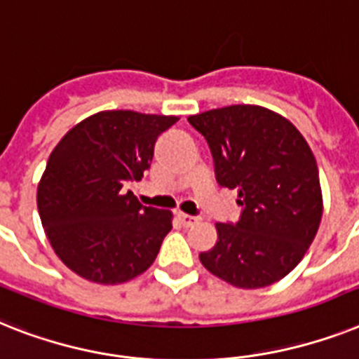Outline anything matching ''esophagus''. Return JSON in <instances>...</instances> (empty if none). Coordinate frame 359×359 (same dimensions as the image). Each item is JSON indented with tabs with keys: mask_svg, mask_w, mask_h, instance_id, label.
Instances as JSON below:
<instances>
[{
	"mask_svg": "<svg viewBox=\"0 0 359 359\" xmlns=\"http://www.w3.org/2000/svg\"><path fill=\"white\" fill-rule=\"evenodd\" d=\"M177 217H179V221L184 226H191L197 223V217H194V215H189V214H182V212H179V214H177Z\"/></svg>",
	"mask_w": 359,
	"mask_h": 359,
	"instance_id": "obj_1",
	"label": "esophagus"
}]
</instances>
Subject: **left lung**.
<instances>
[{
	"instance_id": "obj_1",
	"label": "left lung",
	"mask_w": 359,
	"mask_h": 359,
	"mask_svg": "<svg viewBox=\"0 0 359 359\" xmlns=\"http://www.w3.org/2000/svg\"><path fill=\"white\" fill-rule=\"evenodd\" d=\"M214 156L215 179L238 188L236 225L215 223L217 243L199 260L221 280L258 290L295 269L323 217L316 156L299 129L258 104L189 116Z\"/></svg>"
}]
</instances>
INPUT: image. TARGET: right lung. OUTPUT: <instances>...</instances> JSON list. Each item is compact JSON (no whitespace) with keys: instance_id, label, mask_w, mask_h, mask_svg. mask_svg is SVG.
Listing matches in <instances>:
<instances>
[{"instance_id":"right-lung-1","label":"right lung","mask_w":359,"mask_h":359,"mask_svg":"<svg viewBox=\"0 0 359 359\" xmlns=\"http://www.w3.org/2000/svg\"><path fill=\"white\" fill-rule=\"evenodd\" d=\"M177 116L103 110L64 134L38 182L36 205L55 255L95 284H123L151 267L170 210L144 206L125 182L149 170L154 142Z\"/></svg>"}]
</instances>
